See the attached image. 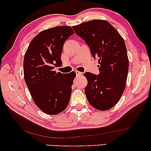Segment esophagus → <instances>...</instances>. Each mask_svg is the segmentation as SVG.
I'll return each mask as SVG.
<instances>
[{"instance_id":"obj_1","label":"esophagus","mask_w":151,"mask_h":151,"mask_svg":"<svg viewBox=\"0 0 151 151\" xmlns=\"http://www.w3.org/2000/svg\"><path fill=\"white\" fill-rule=\"evenodd\" d=\"M75 72H76V75H77V76H80V75H82V73H81V72H80V71H76Z\"/></svg>"}]
</instances>
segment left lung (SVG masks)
I'll use <instances>...</instances> for the list:
<instances>
[{
	"instance_id": "8db88e82",
	"label": "left lung",
	"mask_w": 151,
	"mask_h": 151,
	"mask_svg": "<svg viewBox=\"0 0 151 151\" xmlns=\"http://www.w3.org/2000/svg\"><path fill=\"white\" fill-rule=\"evenodd\" d=\"M85 41L94 58H98L100 73H84L88 84L84 91L89 104L100 111L109 110L119 102L125 89L129 58L124 40L104 20H93L72 27Z\"/></svg>"
}]
</instances>
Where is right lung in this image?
<instances>
[{
  "label": "right lung",
  "mask_w": 151,
  "mask_h": 151,
  "mask_svg": "<svg viewBox=\"0 0 151 151\" xmlns=\"http://www.w3.org/2000/svg\"><path fill=\"white\" fill-rule=\"evenodd\" d=\"M73 34L69 26L42 31L31 41L24 54V81L35 104L47 114H58L69 103L76 74L56 73L53 69L62 65L63 45Z\"/></svg>",
  "instance_id": "add662e5"
}]
</instances>
